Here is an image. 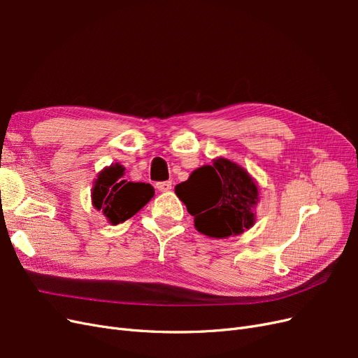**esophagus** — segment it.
<instances>
[{
    "mask_svg": "<svg viewBox=\"0 0 358 358\" xmlns=\"http://www.w3.org/2000/svg\"><path fill=\"white\" fill-rule=\"evenodd\" d=\"M157 189L161 191V192H167L171 189V182L170 180H166V182H158L157 183Z\"/></svg>",
    "mask_w": 358,
    "mask_h": 358,
    "instance_id": "1",
    "label": "esophagus"
}]
</instances>
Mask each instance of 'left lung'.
I'll return each instance as SVG.
<instances>
[{
	"label": "left lung",
	"instance_id": "1",
	"mask_svg": "<svg viewBox=\"0 0 358 358\" xmlns=\"http://www.w3.org/2000/svg\"><path fill=\"white\" fill-rule=\"evenodd\" d=\"M175 192L194 216L196 230L204 236L225 239L255 224L257 182L242 166L224 157L194 170Z\"/></svg>",
	"mask_w": 358,
	"mask_h": 358
}]
</instances>
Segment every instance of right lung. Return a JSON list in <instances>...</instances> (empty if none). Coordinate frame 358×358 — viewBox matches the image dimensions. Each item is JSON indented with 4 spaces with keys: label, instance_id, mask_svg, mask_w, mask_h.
<instances>
[{
    "label": "right lung",
    "instance_id": "add662e5",
    "mask_svg": "<svg viewBox=\"0 0 358 358\" xmlns=\"http://www.w3.org/2000/svg\"><path fill=\"white\" fill-rule=\"evenodd\" d=\"M124 175L125 167L115 162L104 167L94 180L92 206L112 225L122 224L131 218L155 196V189L150 183L128 182Z\"/></svg>",
    "mask_w": 358,
    "mask_h": 358
}]
</instances>
